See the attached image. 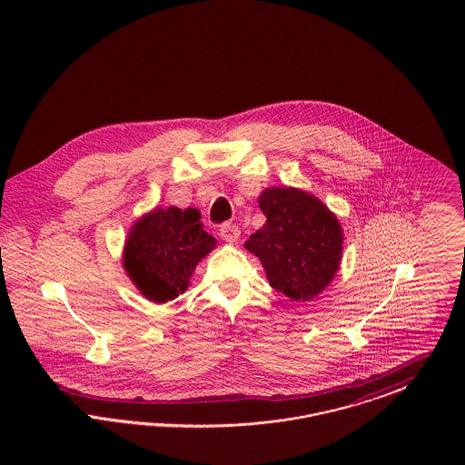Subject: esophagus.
Wrapping results in <instances>:
<instances>
[{
  "label": "esophagus",
  "mask_w": 465,
  "mask_h": 465,
  "mask_svg": "<svg viewBox=\"0 0 465 465\" xmlns=\"http://www.w3.org/2000/svg\"><path fill=\"white\" fill-rule=\"evenodd\" d=\"M220 237H222L224 242H237L239 237H241V230H239L237 224L224 223L222 228H220Z\"/></svg>",
  "instance_id": "34e87169"
}]
</instances>
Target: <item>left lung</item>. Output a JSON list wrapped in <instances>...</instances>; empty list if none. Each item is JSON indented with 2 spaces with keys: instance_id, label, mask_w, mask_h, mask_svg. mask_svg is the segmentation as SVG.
<instances>
[{
  "instance_id": "8db88e82",
  "label": "left lung",
  "mask_w": 465,
  "mask_h": 465,
  "mask_svg": "<svg viewBox=\"0 0 465 465\" xmlns=\"http://www.w3.org/2000/svg\"><path fill=\"white\" fill-rule=\"evenodd\" d=\"M266 222L245 249L265 268L270 286L309 302L331 282L341 258V228L330 209L296 188H268L260 197Z\"/></svg>"
}]
</instances>
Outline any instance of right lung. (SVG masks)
Wrapping results in <instances>:
<instances>
[{"label": "right lung", "instance_id": "1", "mask_svg": "<svg viewBox=\"0 0 465 465\" xmlns=\"http://www.w3.org/2000/svg\"><path fill=\"white\" fill-rule=\"evenodd\" d=\"M197 209H156L134 224L125 243L124 266L137 289L152 302L177 298L200 260L216 245Z\"/></svg>", "mask_w": 465, "mask_h": 465}]
</instances>
